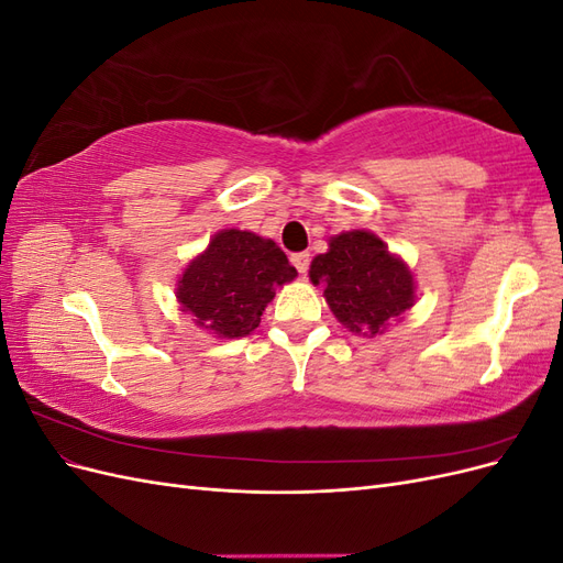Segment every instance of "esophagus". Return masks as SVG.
<instances>
[{"label": "esophagus", "mask_w": 563, "mask_h": 563, "mask_svg": "<svg viewBox=\"0 0 563 563\" xmlns=\"http://www.w3.org/2000/svg\"><path fill=\"white\" fill-rule=\"evenodd\" d=\"M291 263L296 265V269L302 275V272H308V267H310V253H308V251L294 253V255H291Z\"/></svg>", "instance_id": "obj_1"}]
</instances>
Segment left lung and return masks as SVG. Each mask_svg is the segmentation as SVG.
Instances as JSON below:
<instances>
[{
    "label": "left lung",
    "instance_id": "1",
    "mask_svg": "<svg viewBox=\"0 0 563 563\" xmlns=\"http://www.w3.org/2000/svg\"><path fill=\"white\" fill-rule=\"evenodd\" d=\"M331 312L352 333L378 335L416 302L411 269L373 232L352 230L329 240V251L310 265Z\"/></svg>",
    "mask_w": 563,
    "mask_h": 563
}]
</instances>
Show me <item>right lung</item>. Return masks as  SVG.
Segmentation results:
<instances>
[{
  "label": "right lung",
  "mask_w": 563,
  "mask_h": 563,
  "mask_svg": "<svg viewBox=\"0 0 563 563\" xmlns=\"http://www.w3.org/2000/svg\"><path fill=\"white\" fill-rule=\"evenodd\" d=\"M298 277L286 253L246 230H220L207 251L185 267L176 298L183 312L218 338H244L258 329L277 288Z\"/></svg>",
  "instance_id": "obj_1"
}]
</instances>
